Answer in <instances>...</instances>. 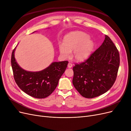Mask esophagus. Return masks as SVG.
<instances>
[{"instance_id":"obj_1","label":"esophagus","mask_w":131,"mask_h":131,"mask_svg":"<svg viewBox=\"0 0 131 131\" xmlns=\"http://www.w3.org/2000/svg\"><path fill=\"white\" fill-rule=\"evenodd\" d=\"M72 66H73L72 63H69L68 64V68H72Z\"/></svg>"}]
</instances>
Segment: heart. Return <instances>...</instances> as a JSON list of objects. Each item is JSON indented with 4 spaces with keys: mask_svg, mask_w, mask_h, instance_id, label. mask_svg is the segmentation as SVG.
<instances>
[{
    "mask_svg": "<svg viewBox=\"0 0 131 131\" xmlns=\"http://www.w3.org/2000/svg\"><path fill=\"white\" fill-rule=\"evenodd\" d=\"M60 54L64 58H68L71 51L73 57L77 61H82L88 58L94 48V42L89 35L80 31L69 34L64 39V43H59Z\"/></svg>",
    "mask_w": 131,
    "mask_h": 131,
    "instance_id": "1",
    "label": "heart"
}]
</instances>
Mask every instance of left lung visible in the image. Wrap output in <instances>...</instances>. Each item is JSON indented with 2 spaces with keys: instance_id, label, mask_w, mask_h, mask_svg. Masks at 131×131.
Segmentation results:
<instances>
[{
  "instance_id": "left-lung-1",
  "label": "left lung",
  "mask_w": 131,
  "mask_h": 131,
  "mask_svg": "<svg viewBox=\"0 0 131 131\" xmlns=\"http://www.w3.org/2000/svg\"><path fill=\"white\" fill-rule=\"evenodd\" d=\"M100 47L82 63L73 67V84L81 96L87 98L98 97L114 85L120 66L118 51L105 35Z\"/></svg>"
}]
</instances>
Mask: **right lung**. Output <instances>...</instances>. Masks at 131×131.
I'll list each match as a JSON object with an SVG mask.
<instances>
[{
    "mask_svg": "<svg viewBox=\"0 0 131 131\" xmlns=\"http://www.w3.org/2000/svg\"><path fill=\"white\" fill-rule=\"evenodd\" d=\"M13 50L11 63L15 81L23 92L36 98H44L52 93L59 79L66 70L68 61L53 62L40 72H31L23 70L15 60Z\"/></svg>",
    "mask_w": 131,
    "mask_h": 131,
    "instance_id": "add662e5",
    "label": "right lung"
}]
</instances>
